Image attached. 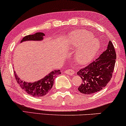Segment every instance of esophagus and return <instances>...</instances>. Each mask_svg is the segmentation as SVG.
I'll list each match as a JSON object with an SVG mask.
<instances>
[{
    "label": "esophagus",
    "mask_w": 126,
    "mask_h": 126,
    "mask_svg": "<svg viewBox=\"0 0 126 126\" xmlns=\"http://www.w3.org/2000/svg\"><path fill=\"white\" fill-rule=\"evenodd\" d=\"M65 73H66V74H67L68 75H73L74 74V70H71V69H69V70H67L65 71Z\"/></svg>",
    "instance_id": "1"
}]
</instances>
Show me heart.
I'll return each instance as SVG.
<instances>
[{
    "instance_id": "1",
    "label": "heart",
    "mask_w": 126,
    "mask_h": 126,
    "mask_svg": "<svg viewBox=\"0 0 126 126\" xmlns=\"http://www.w3.org/2000/svg\"><path fill=\"white\" fill-rule=\"evenodd\" d=\"M68 44L73 49L82 47L78 51L76 59L80 64H86L91 61L96 55L100 47L98 39L93 38L90 32L78 30L71 33L69 35Z\"/></svg>"
}]
</instances>
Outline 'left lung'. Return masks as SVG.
<instances>
[{
  "label": "left lung",
  "mask_w": 126,
  "mask_h": 126,
  "mask_svg": "<svg viewBox=\"0 0 126 126\" xmlns=\"http://www.w3.org/2000/svg\"><path fill=\"white\" fill-rule=\"evenodd\" d=\"M107 49L88 66L81 68L77 74L82 83L78 90L84 94H92L105 87L112 79L116 54L112 42L109 41Z\"/></svg>",
  "instance_id": "left-lung-1"
}]
</instances>
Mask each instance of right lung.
Wrapping results in <instances>:
<instances>
[{
    "mask_svg": "<svg viewBox=\"0 0 126 126\" xmlns=\"http://www.w3.org/2000/svg\"><path fill=\"white\" fill-rule=\"evenodd\" d=\"M44 35L45 34L42 32H36L35 34L25 36L23 38L21 42L27 41H41L43 39ZM14 73L16 79L21 88L29 95L37 97L42 96L47 94L53 87L55 77L61 74L60 70H56L50 72L44 79L38 81L27 82L21 80L17 76L15 71H14Z\"/></svg>",
    "mask_w": 126,
    "mask_h": 126,
    "instance_id": "add662e5",
    "label": "right lung"
}]
</instances>
